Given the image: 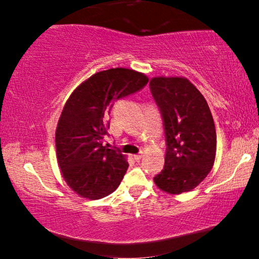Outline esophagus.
Returning <instances> with one entry per match:
<instances>
[{
	"label": "esophagus",
	"instance_id": "esophagus-1",
	"mask_svg": "<svg viewBox=\"0 0 259 259\" xmlns=\"http://www.w3.org/2000/svg\"><path fill=\"white\" fill-rule=\"evenodd\" d=\"M142 156H144V153H142V152H140L138 154H134V159H135L136 162H139V160L142 158Z\"/></svg>",
	"mask_w": 259,
	"mask_h": 259
}]
</instances>
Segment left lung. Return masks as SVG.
Masks as SVG:
<instances>
[{
	"mask_svg": "<svg viewBox=\"0 0 259 259\" xmlns=\"http://www.w3.org/2000/svg\"><path fill=\"white\" fill-rule=\"evenodd\" d=\"M164 126V168L153 178L162 191H191L214 164L217 134L212 113L202 94L185 78L158 76L150 81Z\"/></svg>",
	"mask_w": 259,
	"mask_h": 259,
	"instance_id": "left-lung-1",
	"label": "left lung"
}]
</instances>
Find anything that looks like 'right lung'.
Returning <instances> with one entry per match:
<instances>
[{"instance_id": "obj_1", "label": "right lung", "mask_w": 259, "mask_h": 259, "mask_svg": "<svg viewBox=\"0 0 259 259\" xmlns=\"http://www.w3.org/2000/svg\"><path fill=\"white\" fill-rule=\"evenodd\" d=\"M145 74L112 68L80 84L64 105L56 130V152L65 183L76 194L99 200L112 194L129 167L120 151L103 146L113 102L141 90Z\"/></svg>"}]
</instances>
